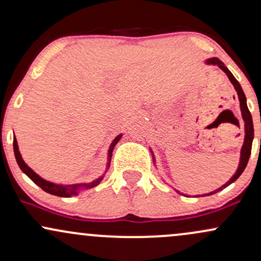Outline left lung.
Returning <instances> with one entry per match:
<instances>
[{"instance_id": "obj_1", "label": "left lung", "mask_w": 261, "mask_h": 261, "mask_svg": "<svg viewBox=\"0 0 261 261\" xmlns=\"http://www.w3.org/2000/svg\"><path fill=\"white\" fill-rule=\"evenodd\" d=\"M206 64L218 66V67H220L221 70H222L223 72L226 73L227 76H228V79H229L230 82H232V85L234 86V88H236V91H237V94H238V98H239V103H241L242 118H243V120H244V127H245V136H244L243 147H242V151H241V161H239L238 169H237V172L234 173V175H233L232 178H230L229 180L227 181L224 185H222V187H221L220 189H217V190H215V191H211V193H208V194H205V195H202V196L216 194L217 191H220V190H222V189L227 188L229 184H232L233 181H236L237 179L239 178V175H241L242 173H243V170L245 169V167H247L248 161H249L250 152H251V143H253V139H254L253 119H251V114L249 112V109H248L247 98H245V94H244L243 89H242L241 85H239V82L234 79V76H233L232 72H230L228 68H227L226 66H224V64H223L222 61H221L220 59H217V58L208 59V60H206ZM197 196H200V195H197Z\"/></svg>"}]
</instances>
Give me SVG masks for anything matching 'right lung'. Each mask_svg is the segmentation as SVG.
Here are the masks:
<instances>
[{"mask_svg":"<svg viewBox=\"0 0 261 261\" xmlns=\"http://www.w3.org/2000/svg\"><path fill=\"white\" fill-rule=\"evenodd\" d=\"M121 136H122V135H118V136L114 139L112 145H110L109 149H108V164H107V167H109L110 160H112L113 149H114V147H115L116 143L119 142V140L121 139ZM13 149H14V155H16L17 163H18V166H19V168L22 169V172L25 173V174L28 175L29 178H31L32 180L35 182V184L39 185V187L43 189L44 191L51 194V195L61 196V197H70L72 195H77V194H79L80 189H82V188H85V189L94 188L95 185L99 184L101 179H103V176H100L99 179H97V180H94L92 182H88V184H72V185L54 184V182L45 180V179L41 178V176H39L37 173L34 172V170L31 169L28 166H27L25 162L23 161L22 155H20V153H19V149H18V143H17L16 137L13 139Z\"/></svg>","mask_w":261,"mask_h":261,"instance_id":"1","label":"right lung"}]
</instances>
